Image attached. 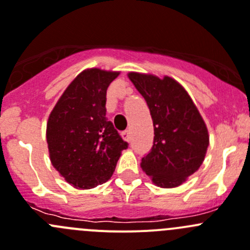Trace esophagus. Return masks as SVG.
I'll list each match as a JSON object with an SVG mask.
<instances>
[{
	"label": "esophagus",
	"mask_w": 250,
	"mask_h": 250,
	"mask_svg": "<svg viewBox=\"0 0 250 250\" xmlns=\"http://www.w3.org/2000/svg\"><path fill=\"white\" fill-rule=\"evenodd\" d=\"M122 137L125 141L127 142H130V132L129 130H125V132H122Z\"/></svg>",
	"instance_id": "esophagus-1"
}]
</instances>
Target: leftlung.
<instances>
[{"mask_svg":"<svg viewBox=\"0 0 250 250\" xmlns=\"http://www.w3.org/2000/svg\"><path fill=\"white\" fill-rule=\"evenodd\" d=\"M150 111L154 142L141 167L160 188H176L201 167L208 132L185 88L174 79L129 72Z\"/></svg>","mask_w":250,"mask_h":250,"instance_id":"left-lung-1","label":"left lung"}]
</instances>
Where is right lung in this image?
I'll use <instances>...</instances> for the list:
<instances>
[{"label": "right lung", "instance_id": "add662e5", "mask_svg": "<svg viewBox=\"0 0 250 250\" xmlns=\"http://www.w3.org/2000/svg\"><path fill=\"white\" fill-rule=\"evenodd\" d=\"M117 71L87 69L57 102L46 123L53 167L76 188H92L113 174L128 143L106 117V92Z\"/></svg>", "mask_w": 250, "mask_h": 250}]
</instances>
